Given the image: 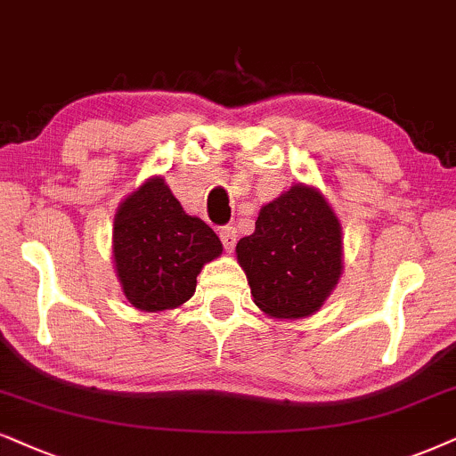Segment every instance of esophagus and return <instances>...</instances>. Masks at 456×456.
<instances>
[{
    "instance_id": "obj_1",
    "label": "esophagus",
    "mask_w": 456,
    "mask_h": 456,
    "mask_svg": "<svg viewBox=\"0 0 456 456\" xmlns=\"http://www.w3.org/2000/svg\"><path fill=\"white\" fill-rule=\"evenodd\" d=\"M218 238H221L224 250L232 252L238 244V229L232 227V224H224V227L218 229Z\"/></svg>"
}]
</instances>
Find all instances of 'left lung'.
<instances>
[{"label": "left lung", "mask_w": 456, "mask_h": 456, "mask_svg": "<svg viewBox=\"0 0 456 456\" xmlns=\"http://www.w3.org/2000/svg\"><path fill=\"white\" fill-rule=\"evenodd\" d=\"M235 252L265 314L307 318L341 278V224L320 191L295 185L263 206L255 233L241 238Z\"/></svg>", "instance_id": "1"}]
</instances>
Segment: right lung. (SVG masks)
Returning <instances> with one entry per match:
<instances>
[{
  "label": "right lung",
  "mask_w": 456,
  "mask_h": 456,
  "mask_svg": "<svg viewBox=\"0 0 456 456\" xmlns=\"http://www.w3.org/2000/svg\"><path fill=\"white\" fill-rule=\"evenodd\" d=\"M221 252L218 235L183 210L164 178L147 181L115 215V269L136 309L164 311L189 301L201 267Z\"/></svg>",
  "instance_id": "right-lung-1"
}]
</instances>
